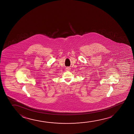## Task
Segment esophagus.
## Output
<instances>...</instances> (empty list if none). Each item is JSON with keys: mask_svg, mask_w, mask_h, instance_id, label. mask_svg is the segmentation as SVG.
I'll list each match as a JSON object with an SVG mask.
<instances>
[{"mask_svg": "<svg viewBox=\"0 0 134 134\" xmlns=\"http://www.w3.org/2000/svg\"><path fill=\"white\" fill-rule=\"evenodd\" d=\"M66 70H68V71H70V68H69V67H67L66 68Z\"/></svg>", "mask_w": 134, "mask_h": 134, "instance_id": "34e87169", "label": "esophagus"}]
</instances>
